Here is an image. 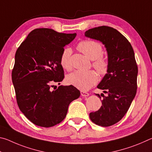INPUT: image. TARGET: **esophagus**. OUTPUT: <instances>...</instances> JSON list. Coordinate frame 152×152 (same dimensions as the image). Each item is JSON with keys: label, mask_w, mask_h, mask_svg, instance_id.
Returning <instances> with one entry per match:
<instances>
[{"label": "esophagus", "mask_w": 152, "mask_h": 152, "mask_svg": "<svg viewBox=\"0 0 152 152\" xmlns=\"http://www.w3.org/2000/svg\"><path fill=\"white\" fill-rule=\"evenodd\" d=\"M80 94H81V96H89V94L88 93V92H86L85 91H81Z\"/></svg>", "instance_id": "esophagus-1"}]
</instances>
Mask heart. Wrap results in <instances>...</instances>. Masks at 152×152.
<instances>
[{
  "label": "heart",
  "mask_w": 152,
  "mask_h": 152,
  "mask_svg": "<svg viewBox=\"0 0 152 152\" xmlns=\"http://www.w3.org/2000/svg\"><path fill=\"white\" fill-rule=\"evenodd\" d=\"M78 48L91 60H94V68L101 74H105L107 71L108 63L106 59L102 57V48L99 43L94 41L87 40L80 42ZM72 50L69 48L64 49L61 55V65L66 70L71 68L70 57ZM67 82L81 91H88L98 82V76L94 71L76 70L67 76Z\"/></svg>",
  "instance_id": "obj_1"
}]
</instances>
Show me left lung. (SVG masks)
Returning a JSON list of instances; mask_svg holds the SVG:
<instances>
[{
  "mask_svg": "<svg viewBox=\"0 0 152 152\" xmlns=\"http://www.w3.org/2000/svg\"><path fill=\"white\" fill-rule=\"evenodd\" d=\"M85 37L101 42L106 48L108 68L97 88L107 92L101 94L102 106L90 113L92 122L109 127L119 121L127 112L137 92L138 69L134 51L131 43L117 29L101 26L88 29ZM96 96L101 99L100 94Z\"/></svg>",
  "mask_w": 152,
  "mask_h": 152,
  "instance_id": "obj_1",
  "label": "left lung"
}]
</instances>
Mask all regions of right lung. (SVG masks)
Wrapping results in <instances>:
<instances>
[{
	"label": "right lung",
	"instance_id": "1",
	"mask_svg": "<svg viewBox=\"0 0 152 152\" xmlns=\"http://www.w3.org/2000/svg\"><path fill=\"white\" fill-rule=\"evenodd\" d=\"M76 33H61L40 28L31 31L17 49L12 72L18 106L33 124L50 127L62 121L72 101L80 95L72 85L51 84L64 78L60 58L64 47Z\"/></svg>",
	"mask_w": 152,
	"mask_h": 152
}]
</instances>
